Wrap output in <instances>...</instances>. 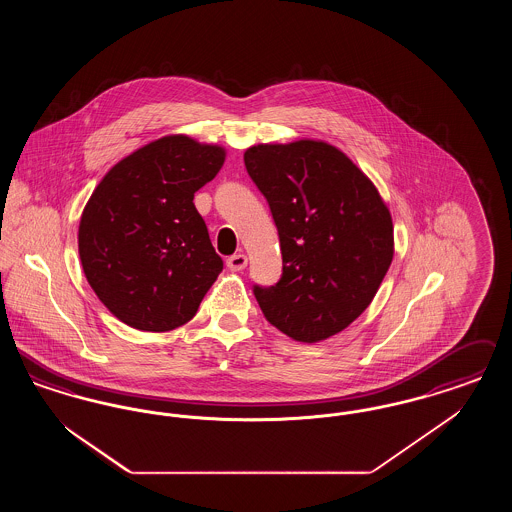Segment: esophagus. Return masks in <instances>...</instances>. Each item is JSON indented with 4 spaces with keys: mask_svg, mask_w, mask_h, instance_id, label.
Returning a JSON list of instances; mask_svg holds the SVG:
<instances>
[{
    "mask_svg": "<svg viewBox=\"0 0 512 512\" xmlns=\"http://www.w3.org/2000/svg\"><path fill=\"white\" fill-rule=\"evenodd\" d=\"M226 267L230 268L232 272H240V270H244L247 267V257H245L244 253H236V255L226 259Z\"/></svg>",
    "mask_w": 512,
    "mask_h": 512,
    "instance_id": "1",
    "label": "esophagus"
}]
</instances>
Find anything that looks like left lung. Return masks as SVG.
I'll return each mask as SVG.
<instances>
[{
	"instance_id": "1",
	"label": "left lung",
	"mask_w": 512,
	"mask_h": 512,
	"mask_svg": "<svg viewBox=\"0 0 512 512\" xmlns=\"http://www.w3.org/2000/svg\"><path fill=\"white\" fill-rule=\"evenodd\" d=\"M245 169L278 228L282 278L255 297L272 326L317 343L372 303L393 259L391 213L372 180L322 140L257 144Z\"/></svg>"
}]
</instances>
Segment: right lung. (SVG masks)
Segmentation results:
<instances>
[{"label": "right lung", "mask_w": 512, "mask_h": 512, "mask_svg": "<svg viewBox=\"0 0 512 512\" xmlns=\"http://www.w3.org/2000/svg\"><path fill=\"white\" fill-rule=\"evenodd\" d=\"M226 149L172 134L132 151L90 195L78 255L99 301L124 324L167 332L194 318L222 270L194 194Z\"/></svg>", "instance_id": "right-lung-1"}]
</instances>
